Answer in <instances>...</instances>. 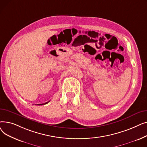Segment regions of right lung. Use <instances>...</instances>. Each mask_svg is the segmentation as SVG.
Masks as SVG:
<instances>
[{
  "label": "right lung",
  "instance_id": "add662e5",
  "mask_svg": "<svg viewBox=\"0 0 147 147\" xmlns=\"http://www.w3.org/2000/svg\"><path fill=\"white\" fill-rule=\"evenodd\" d=\"M49 101H48V102H45V103H43V104H37V105H45V104H48V102H49Z\"/></svg>",
  "mask_w": 147,
  "mask_h": 147
}]
</instances>
